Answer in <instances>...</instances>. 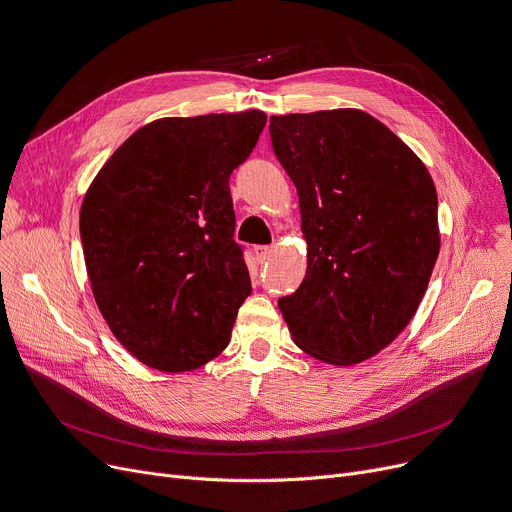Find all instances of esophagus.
<instances>
[{"instance_id":"esophagus-1","label":"esophagus","mask_w":512,"mask_h":512,"mask_svg":"<svg viewBox=\"0 0 512 512\" xmlns=\"http://www.w3.org/2000/svg\"><path fill=\"white\" fill-rule=\"evenodd\" d=\"M253 253H255V257H257L259 263H265L267 259H270V255H272V247H267V245H255V247H253Z\"/></svg>"}]
</instances>
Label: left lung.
Masks as SVG:
<instances>
[{"mask_svg": "<svg viewBox=\"0 0 512 512\" xmlns=\"http://www.w3.org/2000/svg\"><path fill=\"white\" fill-rule=\"evenodd\" d=\"M272 147L297 186L307 274L278 299L311 357L355 365L415 315L438 259V195L421 159L361 110L270 118Z\"/></svg>", "mask_w": 512, "mask_h": 512, "instance_id": "8db88e82", "label": "left lung"}]
</instances>
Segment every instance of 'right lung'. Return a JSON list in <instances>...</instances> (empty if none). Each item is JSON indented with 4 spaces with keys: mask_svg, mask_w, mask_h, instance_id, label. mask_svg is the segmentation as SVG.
I'll use <instances>...</instances> for the list:
<instances>
[{
    "mask_svg": "<svg viewBox=\"0 0 512 512\" xmlns=\"http://www.w3.org/2000/svg\"><path fill=\"white\" fill-rule=\"evenodd\" d=\"M265 114L155 120L110 157L80 207L97 307L128 353L168 373L218 357L251 294L230 174Z\"/></svg>",
    "mask_w": 512,
    "mask_h": 512,
    "instance_id": "right-lung-1",
    "label": "right lung"
}]
</instances>
